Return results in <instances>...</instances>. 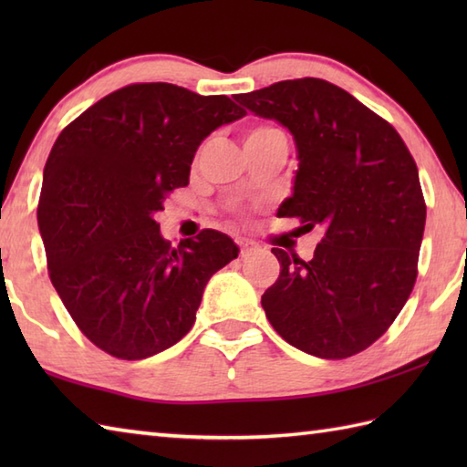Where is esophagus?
<instances>
[{
    "label": "esophagus",
    "instance_id": "obj_1",
    "mask_svg": "<svg viewBox=\"0 0 467 467\" xmlns=\"http://www.w3.org/2000/svg\"><path fill=\"white\" fill-rule=\"evenodd\" d=\"M236 244H239V249H241V256H249V254H254L261 251V246L249 239H239L236 241Z\"/></svg>",
    "mask_w": 467,
    "mask_h": 467
}]
</instances>
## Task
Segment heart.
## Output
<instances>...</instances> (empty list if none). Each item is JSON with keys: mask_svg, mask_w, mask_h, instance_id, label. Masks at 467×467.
<instances>
[{"mask_svg": "<svg viewBox=\"0 0 467 467\" xmlns=\"http://www.w3.org/2000/svg\"><path fill=\"white\" fill-rule=\"evenodd\" d=\"M261 130H269V128H254V130H251V132H261ZM249 132V134H251Z\"/></svg>", "mask_w": 467, "mask_h": 467, "instance_id": "obj_1", "label": "heart"}]
</instances>
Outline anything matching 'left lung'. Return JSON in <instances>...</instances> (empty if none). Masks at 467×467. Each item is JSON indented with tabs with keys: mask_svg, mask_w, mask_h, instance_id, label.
Returning <instances> with one entry per match:
<instances>
[{
	"mask_svg": "<svg viewBox=\"0 0 467 467\" xmlns=\"http://www.w3.org/2000/svg\"><path fill=\"white\" fill-rule=\"evenodd\" d=\"M293 134L299 168L279 216L319 224L311 261L273 249L281 275L261 296L275 331L321 359H345L389 329L418 276L425 202L395 128L319 78L234 96Z\"/></svg>",
	"mask_w": 467,
	"mask_h": 467,
	"instance_id": "1",
	"label": "left lung"
}]
</instances>
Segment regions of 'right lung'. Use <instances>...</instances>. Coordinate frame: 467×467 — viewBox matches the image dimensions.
Masks as SVG:
<instances>
[{"label": "right lung", "instance_id": "1", "mask_svg": "<svg viewBox=\"0 0 467 467\" xmlns=\"http://www.w3.org/2000/svg\"><path fill=\"white\" fill-rule=\"evenodd\" d=\"M246 112L226 96L152 82L120 88L66 126L37 206L54 289L80 331L118 359H146L194 325L211 276L239 256L213 228L172 246L156 213L188 184L218 126Z\"/></svg>", "mask_w": 467, "mask_h": 467}]
</instances>
